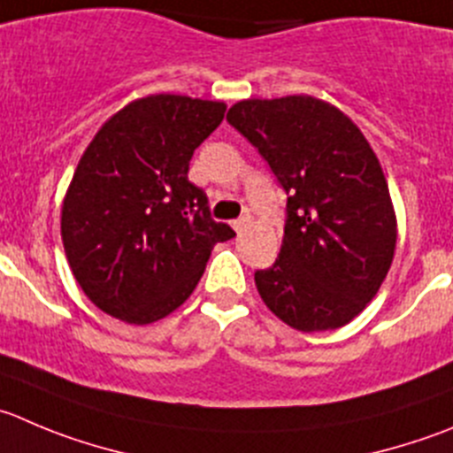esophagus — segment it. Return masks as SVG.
<instances>
[{
	"instance_id": "34e87169",
	"label": "esophagus",
	"mask_w": 453,
	"mask_h": 453,
	"mask_svg": "<svg viewBox=\"0 0 453 453\" xmlns=\"http://www.w3.org/2000/svg\"><path fill=\"white\" fill-rule=\"evenodd\" d=\"M249 224H251V219H249V218H240V219H235V222H234V229L240 234V231L247 229Z\"/></svg>"
}]
</instances>
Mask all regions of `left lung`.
<instances>
[{"mask_svg": "<svg viewBox=\"0 0 453 453\" xmlns=\"http://www.w3.org/2000/svg\"><path fill=\"white\" fill-rule=\"evenodd\" d=\"M226 119L288 196L282 247L256 271L257 294L304 334L344 326L385 282L398 238L378 155L349 115L311 95L251 97Z\"/></svg>", "mask_w": 453, "mask_h": 453, "instance_id": "8db88e82", "label": "left lung"}]
</instances>
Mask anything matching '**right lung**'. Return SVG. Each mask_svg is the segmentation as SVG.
<instances>
[{"mask_svg":"<svg viewBox=\"0 0 453 453\" xmlns=\"http://www.w3.org/2000/svg\"><path fill=\"white\" fill-rule=\"evenodd\" d=\"M226 104L188 95L128 102L95 133L62 202V242L86 298L128 325L173 313L200 282L211 249L234 238L188 182L193 150Z\"/></svg>","mask_w":453,"mask_h":453,"instance_id":"right-lung-1","label":"right lung"}]
</instances>
